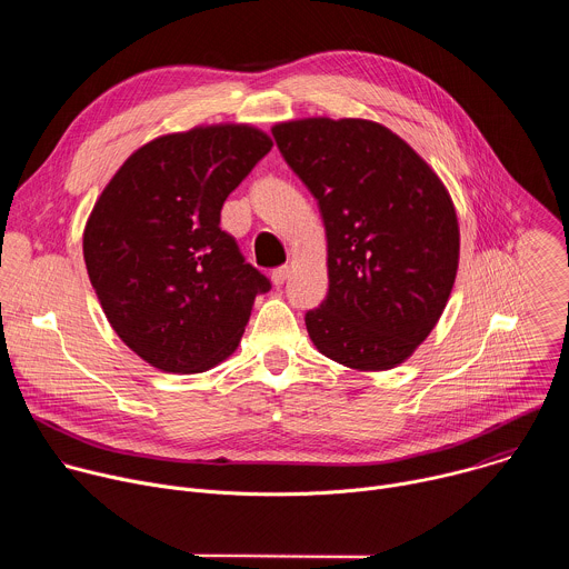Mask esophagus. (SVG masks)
Instances as JSON below:
<instances>
[{"instance_id": "1", "label": "esophagus", "mask_w": 569, "mask_h": 569, "mask_svg": "<svg viewBox=\"0 0 569 569\" xmlns=\"http://www.w3.org/2000/svg\"><path fill=\"white\" fill-rule=\"evenodd\" d=\"M288 266H281V268H277V270H272V283L279 288V286H283V281L288 279Z\"/></svg>"}]
</instances>
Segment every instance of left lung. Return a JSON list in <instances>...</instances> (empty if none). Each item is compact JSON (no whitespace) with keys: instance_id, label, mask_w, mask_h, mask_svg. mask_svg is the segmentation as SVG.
Segmentation results:
<instances>
[{"instance_id":"8db88e82","label":"left lung","mask_w":569,"mask_h":569,"mask_svg":"<svg viewBox=\"0 0 569 569\" xmlns=\"http://www.w3.org/2000/svg\"><path fill=\"white\" fill-rule=\"evenodd\" d=\"M272 134L327 229L329 292L306 312L312 345L349 369H393L437 327L455 286L459 222L448 189L376 121L310 117Z\"/></svg>"}]
</instances>
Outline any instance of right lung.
Listing matches in <instances>:
<instances>
[{
    "label": "right lung",
    "mask_w": 569,
    "mask_h": 569,
    "mask_svg": "<svg viewBox=\"0 0 569 569\" xmlns=\"http://www.w3.org/2000/svg\"><path fill=\"white\" fill-rule=\"evenodd\" d=\"M272 148L248 123L198 126L137 148L99 196L83 257L114 333L150 367L227 360L270 281L220 229L227 196Z\"/></svg>",
    "instance_id": "right-lung-1"
}]
</instances>
